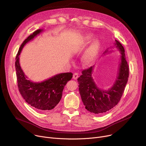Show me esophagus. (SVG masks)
<instances>
[{
  "label": "esophagus",
  "mask_w": 146,
  "mask_h": 146,
  "mask_svg": "<svg viewBox=\"0 0 146 146\" xmlns=\"http://www.w3.org/2000/svg\"><path fill=\"white\" fill-rule=\"evenodd\" d=\"M78 74L77 73H75L73 76V78L74 80H76L78 78Z\"/></svg>",
  "instance_id": "1"
}]
</instances>
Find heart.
I'll use <instances>...</instances> for the list:
<instances>
[{"mask_svg": "<svg viewBox=\"0 0 146 146\" xmlns=\"http://www.w3.org/2000/svg\"><path fill=\"white\" fill-rule=\"evenodd\" d=\"M92 36L91 35H88L86 36L85 40L86 41H89L91 40ZM99 47V43L98 41L95 40L91 43V44L86 49L84 55H83V59L86 62H91L96 56L98 49Z\"/></svg>", "mask_w": 146, "mask_h": 146, "instance_id": "heart-1", "label": "heart"}]
</instances>
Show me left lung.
<instances>
[{
	"instance_id": "left-lung-1",
	"label": "left lung",
	"mask_w": 146,
	"mask_h": 146,
	"mask_svg": "<svg viewBox=\"0 0 146 146\" xmlns=\"http://www.w3.org/2000/svg\"><path fill=\"white\" fill-rule=\"evenodd\" d=\"M113 47H115L121 55L118 76L110 89L106 91L97 87L92 77L94 66L82 70V74L77 78L79 92L83 104L86 109L93 114H103L115 107L121 98L128 80L129 66L124 48L117 40ZM108 52V49L103 54Z\"/></svg>"
}]
</instances>
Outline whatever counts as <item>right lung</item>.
I'll use <instances>...</instances> for the list:
<instances>
[{"label":"right lung","mask_w":146,"mask_h":146,"mask_svg":"<svg viewBox=\"0 0 146 146\" xmlns=\"http://www.w3.org/2000/svg\"><path fill=\"white\" fill-rule=\"evenodd\" d=\"M43 29H38L29 36L21 45L15 58V67L19 91L25 100L34 108L48 111L53 109L61 99L62 92L72 73H60L44 81L35 82L28 80L19 64V55L24 46L39 35Z\"/></svg>","instance_id":"add662e5"}]
</instances>
